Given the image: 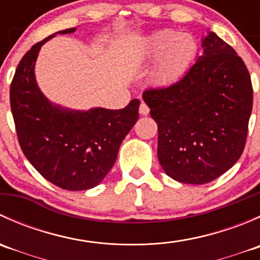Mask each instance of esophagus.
<instances>
[{
    "mask_svg": "<svg viewBox=\"0 0 260 260\" xmlns=\"http://www.w3.org/2000/svg\"><path fill=\"white\" fill-rule=\"evenodd\" d=\"M149 113V108L146 103H141L140 106V114L141 115H147Z\"/></svg>",
    "mask_w": 260,
    "mask_h": 260,
    "instance_id": "obj_1",
    "label": "esophagus"
}]
</instances>
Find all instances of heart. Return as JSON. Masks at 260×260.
Listing matches in <instances>:
<instances>
[{
	"instance_id": "obj_1",
	"label": "heart",
	"mask_w": 260,
	"mask_h": 260,
	"mask_svg": "<svg viewBox=\"0 0 260 260\" xmlns=\"http://www.w3.org/2000/svg\"><path fill=\"white\" fill-rule=\"evenodd\" d=\"M199 54V44L190 34L159 30L142 41L138 51L141 60H156L151 70L154 85L165 86L182 77Z\"/></svg>"
}]
</instances>
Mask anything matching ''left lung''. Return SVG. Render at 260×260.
I'll return each instance as SVG.
<instances>
[{"instance_id":"obj_1","label":"left lung","mask_w":260,"mask_h":260,"mask_svg":"<svg viewBox=\"0 0 260 260\" xmlns=\"http://www.w3.org/2000/svg\"><path fill=\"white\" fill-rule=\"evenodd\" d=\"M176 83L143 91L158 128L157 156L171 179L203 185L242 156L253 108L250 75L235 50L216 34Z\"/></svg>"}]
</instances>
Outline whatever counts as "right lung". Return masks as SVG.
<instances>
[{
    "mask_svg": "<svg viewBox=\"0 0 260 260\" xmlns=\"http://www.w3.org/2000/svg\"><path fill=\"white\" fill-rule=\"evenodd\" d=\"M59 31L35 44L21 59L10 88L18 143L36 171L69 191L99 185L113 167L122 141L138 119L140 101L123 109L72 111L55 106L39 89L35 62L41 46Z\"/></svg>",
    "mask_w": 260,
    "mask_h": 260,
    "instance_id": "obj_1",
    "label": "right lung"
}]
</instances>
